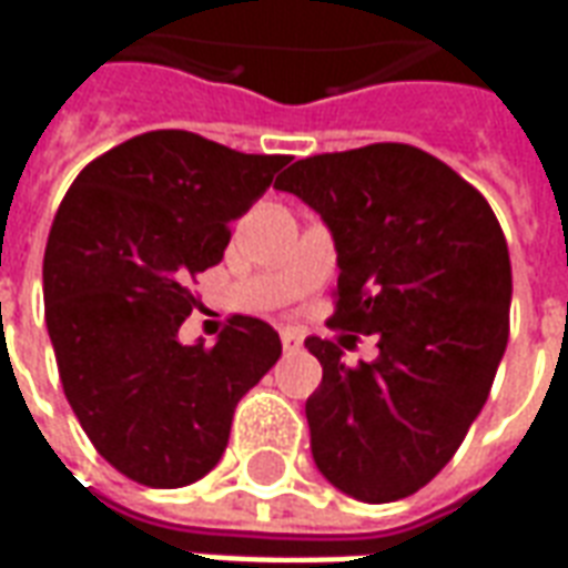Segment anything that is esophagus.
I'll list each match as a JSON object with an SVG mask.
<instances>
[{"label":"esophagus","instance_id":"1","mask_svg":"<svg viewBox=\"0 0 568 568\" xmlns=\"http://www.w3.org/2000/svg\"><path fill=\"white\" fill-rule=\"evenodd\" d=\"M280 341H283L285 353H295V349H301V344H304V337H301V332H295V328H283V332H280Z\"/></svg>","mask_w":568,"mask_h":568}]
</instances>
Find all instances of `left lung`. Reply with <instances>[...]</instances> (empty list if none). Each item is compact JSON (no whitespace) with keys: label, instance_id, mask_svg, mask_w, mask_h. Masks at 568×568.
<instances>
[{"label":"left lung","instance_id":"1","mask_svg":"<svg viewBox=\"0 0 568 568\" xmlns=\"http://www.w3.org/2000/svg\"><path fill=\"white\" fill-rule=\"evenodd\" d=\"M320 212L337 252L332 325L377 334L381 356L346 368L307 337L322 383L310 450L358 501L426 487L487 402L511 310V258L489 203L423 149L377 142L295 161L276 185Z\"/></svg>","mask_w":568,"mask_h":568}]
</instances>
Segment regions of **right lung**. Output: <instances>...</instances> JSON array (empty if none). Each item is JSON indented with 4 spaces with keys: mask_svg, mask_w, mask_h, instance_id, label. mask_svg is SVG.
Returning <instances> with one entry per match:
<instances>
[{
    "mask_svg": "<svg viewBox=\"0 0 568 568\" xmlns=\"http://www.w3.org/2000/svg\"><path fill=\"white\" fill-rule=\"evenodd\" d=\"M285 154H243L187 130H151L79 173L42 264L60 383L105 463L145 487L212 471L234 407L283 356L280 334L234 316L182 344L187 280L219 264L227 224L271 187Z\"/></svg>",
    "mask_w": 568,
    "mask_h": 568,
    "instance_id": "right-lung-1",
    "label": "right lung"
}]
</instances>
